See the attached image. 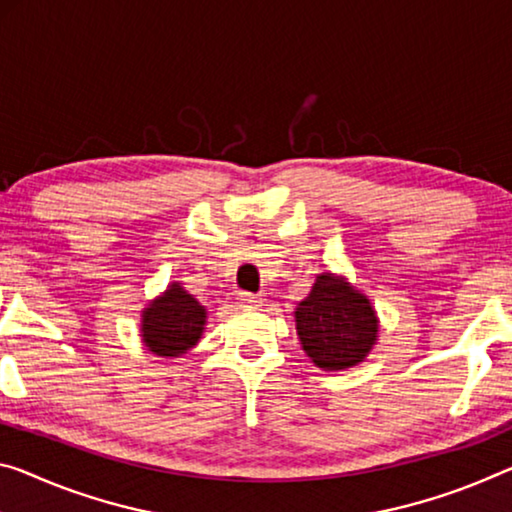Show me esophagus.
<instances>
[{
	"mask_svg": "<svg viewBox=\"0 0 512 512\" xmlns=\"http://www.w3.org/2000/svg\"><path fill=\"white\" fill-rule=\"evenodd\" d=\"M238 304L240 306H247V309H256V306L261 304V300H258V297L251 295V293H240L238 295Z\"/></svg>",
	"mask_w": 512,
	"mask_h": 512,
	"instance_id": "34e87169",
	"label": "esophagus"
}]
</instances>
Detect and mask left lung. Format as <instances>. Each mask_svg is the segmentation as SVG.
Wrapping results in <instances>:
<instances>
[{
    "instance_id": "obj_1",
    "label": "left lung",
    "mask_w": 512,
    "mask_h": 512,
    "mask_svg": "<svg viewBox=\"0 0 512 512\" xmlns=\"http://www.w3.org/2000/svg\"><path fill=\"white\" fill-rule=\"evenodd\" d=\"M302 350L322 371H345L364 361L377 341L371 300L343 277L318 274L311 293L295 309Z\"/></svg>"
}]
</instances>
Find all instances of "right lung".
Segmentation results:
<instances>
[{"instance_id":"right-lung-1","label":"right lung","mask_w":512,"mask_h":512,"mask_svg":"<svg viewBox=\"0 0 512 512\" xmlns=\"http://www.w3.org/2000/svg\"><path fill=\"white\" fill-rule=\"evenodd\" d=\"M206 309L180 286L171 283L141 313V341L157 357H180L199 343Z\"/></svg>"}]
</instances>
